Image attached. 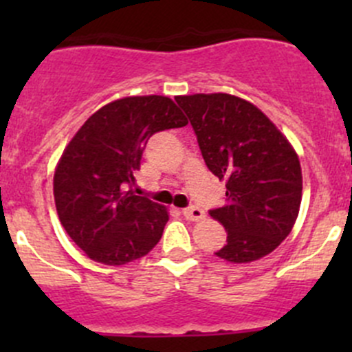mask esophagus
<instances>
[{
    "mask_svg": "<svg viewBox=\"0 0 352 352\" xmlns=\"http://www.w3.org/2000/svg\"><path fill=\"white\" fill-rule=\"evenodd\" d=\"M182 214L186 216L187 219H190V221H199V219L204 218V211H202L201 208H197V206H189V208H184Z\"/></svg>",
    "mask_w": 352,
    "mask_h": 352,
    "instance_id": "34e87169",
    "label": "esophagus"
}]
</instances>
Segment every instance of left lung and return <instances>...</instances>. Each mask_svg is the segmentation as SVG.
I'll use <instances>...</instances> for the list:
<instances>
[{"label": "left lung", "instance_id": "left-lung-1", "mask_svg": "<svg viewBox=\"0 0 352 352\" xmlns=\"http://www.w3.org/2000/svg\"><path fill=\"white\" fill-rule=\"evenodd\" d=\"M208 168L226 180V202L209 211L226 230L216 255L252 262L289 235L301 202V166L289 141L255 105L228 94L175 97Z\"/></svg>", "mask_w": 352, "mask_h": 352}]
</instances>
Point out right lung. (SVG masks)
Here are the masks:
<instances>
[{
    "label": "right lung",
    "instance_id": "obj_1",
    "mask_svg": "<svg viewBox=\"0 0 352 352\" xmlns=\"http://www.w3.org/2000/svg\"><path fill=\"white\" fill-rule=\"evenodd\" d=\"M184 126L168 97H126L97 110L69 141L54 173L56 209L91 261L122 265L160 242L168 212L133 192L134 173L153 134Z\"/></svg>",
    "mask_w": 352,
    "mask_h": 352
}]
</instances>
